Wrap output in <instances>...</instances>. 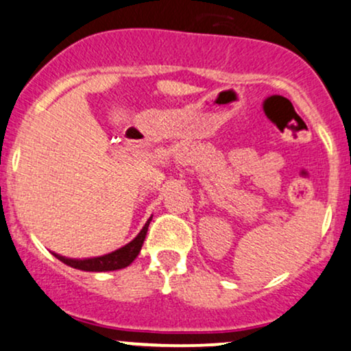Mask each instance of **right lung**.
Segmentation results:
<instances>
[{
  "mask_svg": "<svg viewBox=\"0 0 351 351\" xmlns=\"http://www.w3.org/2000/svg\"><path fill=\"white\" fill-rule=\"evenodd\" d=\"M151 218L146 221L145 228L138 232V236L132 242H128L123 247L114 250V252L101 255V257H93V258H68L63 257V255L55 254V257L58 261H62L66 265L73 268H77V270L84 271H109V270H120V268L128 267L130 263L136 258V255L140 254L143 241H145L146 232H148Z\"/></svg>",
  "mask_w": 351,
  "mask_h": 351,
  "instance_id": "1",
  "label": "right lung"
}]
</instances>
